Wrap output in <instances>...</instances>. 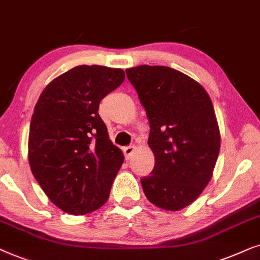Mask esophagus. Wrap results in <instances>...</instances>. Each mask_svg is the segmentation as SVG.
Returning <instances> with one entry per match:
<instances>
[{
  "instance_id": "esophagus-1",
  "label": "esophagus",
  "mask_w": 260,
  "mask_h": 260,
  "mask_svg": "<svg viewBox=\"0 0 260 260\" xmlns=\"http://www.w3.org/2000/svg\"><path fill=\"white\" fill-rule=\"evenodd\" d=\"M134 151H136V147H134V146H126V147H123V153H124V157H126L127 160H128V159L132 158Z\"/></svg>"
}]
</instances>
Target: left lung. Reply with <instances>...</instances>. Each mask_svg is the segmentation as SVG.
I'll list each match as a JSON object with an SVG mask.
<instances>
[{"label": "left lung", "instance_id": "8db88e82", "mask_svg": "<svg viewBox=\"0 0 260 260\" xmlns=\"http://www.w3.org/2000/svg\"><path fill=\"white\" fill-rule=\"evenodd\" d=\"M126 74L150 120L155 164L141 178L145 196L158 208L177 212L213 177L221 136L212 100L199 82L172 68L140 65Z\"/></svg>", "mask_w": 260, "mask_h": 260}]
</instances>
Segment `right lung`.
Returning <instances> with one entry per match:
<instances>
[{"label": "right lung", "mask_w": 260, "mask_h": 260, "mask_svg": "<svg viewBox=\"0 0 260 260\" xmlns=\"http://www.w3.org/2000/svg\"><path fill=\"white\" fill-rule=\"evenodd\" d=\"M123 81L122 69L79 65L48 83L34 107L30 170L51 202L65 213L84 215L109 199L124 158L109 139L99 106Z\"/></svg>", "instance_id": "right-lung-1"}]
</instances>
